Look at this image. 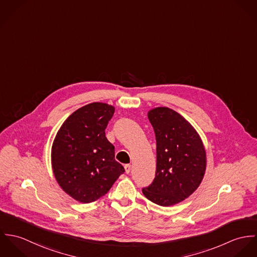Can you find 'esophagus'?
Here are the masks:
<instances>
[{"label": "esophagus", "instance_id": "esophagus-1", "mask_svg": "<svg viewBox=\"0 0 257 257\" xmlns=\"http://www.w3.org/2000/svg\"><path fill=\"white\" fill-rule=\"evenodd\" d=\"M124 170H125V173L128 174L131 172V170H132V165L131 164H125L124 165Z\"/></svg>", "mask_w": 257, "mask_h": 257}]
</instances>
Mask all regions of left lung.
I'll return each instance as SVG.
<instances>
[{"instance_id":"left-lung-1","label":"left lung","mask_w":257,"mask_h":257,"mask_svg":"<svg viewBox=\"0 0 257 257\" xmlns=\"http://www.w3.org/2000/svg\"><path fill=\"white\" fill-rule=\"evenodd\" d=\"M147 116L156 138V173L143 193L156 205L173 206L200 186L207 167L206 149L195 127L177 111L157 107Z\"/></svg>"}]
</instances>
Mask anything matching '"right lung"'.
Segmentation results:
<instances>
[{
  "label": "right lung",
  "instance_id": "obj_1",
  "mask_svg": "<svg viewBox=\"0 0 257 257\" xmlns=\"http://www.w3.org/2000/svg\"><path fill=\"white\" fill-rule=\"evenodd\" d=\"M113 112L114 107L107 103L88 104L65 119L53 141V175L61 189L80 203H92L107 194L124 172L105 134Z\"/></svg>",
  "mask_w": 257,
  "mask_h": 257
}]
</instances>
